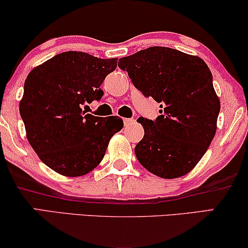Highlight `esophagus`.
Here are the masks:
<instances>
[{
	"mask_svg": "<svg viewBox=\"0 0 248 248\" xmlns=\"http://www.w3.org/2000/svg\"><path fill=\"white\" fill-rule=\"evenodd\" d=\"M134 122L133 118H124V125L125 126H128V125L132 124Z\"/></svg>",
	"mask_w": 248,
	"mask_h": 248,
	"instance_id": "esophagus-1",
	"label": "esophagus"
}]
</instances>
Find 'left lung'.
Masks as SVG:
<instances>
[{"instance_id": "1", "label": "left lung", "mask_w": 248, "mask_h": 248, "mask_svg": "<svg viewBox=\"0 0 248 248\" xmlns=\"http://www.w3.org/2000/svg\"><path fill=\"white\" fill-rule=\"evenodd\" d=\"M118 66L145 97L161 104L155 121L138 120L144 128L134 149L138 160L161 178L186 175L217 131L220 100L211 71L199 56L159 46L122 57Z\"/></svg>"}]
</instances>
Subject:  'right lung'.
Wrapping results in <instances>:
<instances>
[{
    "instance_id": "right-lung-1",
    "label": "right lung",
    "mask_w": 248,
    "mask_h": 248,
    "mask_svg": "<svg viewBox=\"0 0 248 248\" xmlns=\"http://www.w3.org/2000/svg\"><path fill=\"white\" fill-rule=\"evenodd\" d=\"M116 66L117 59L64 52L30 71L20 115L30 145L54 171L67 177L88 174L103 160L111 137L123 128L121 117L82 110L83 105L103 97L101 83Z\"/></svg>"
}]
</instances>
